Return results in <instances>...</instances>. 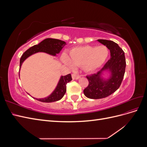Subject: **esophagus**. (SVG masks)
Returning <instances> with one entry per match:
<instances>
[{
  "mask_svg": "<svg viewBox=\"0 0 147 147\" xmlns=\"http://www.w3.org/2000/svg\"><path fill=\"white\" fill-rule=\"evenodd\" d=\"M72 77L73 78V80H78L80 78V76L78 75H76V74H72Z\"/></svg>",
  "mask_w": 147,
  "mask_h": 147,
  "instance_id": "1",
  "label": "esophagus"
}]
</instances>
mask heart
Returning a JSON list of instances; mask_svg holds the SVG:
<instances>
[{
    "label": "heart",
    "instance_id": "heart-1",
    "mask_svg": "<svg viewBox=\"0 0 147 147\" xmlns=\"http://www.w3.org/2000/svg\"><path fill=\"white\" fill-rule=\"evenodd\" d=\"M109 56V50L105 46H83L72 49L69 52V58L66 55L62 56V60L69 67L73 64L82 66L83 70L91 73L104 64Z\"/></svg>",
    "mask_w": 147,
    "mask_h": 147
}]
</instances>
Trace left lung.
Wrapping results in <instances>:
<instances>
[{"label":"left lung","mask_w":147,"mask_h":147,"mask_svg":"<svg viewBox=\"0 0 147 147\" xmlns=\"http://www.w3.org/2000/svg\"><path fill=\"white\" fill-rule=\"evenodd\" d=\"M97 41L110 50L111 57L98 72L86 76L89 84L83 92L88 98L92 99L105 98L116 91L121 85L126 69L124 53L117 43L103 39H99ZM105 71L109 72L108 79L102 77Z\"/></svg>","instance_id":"obj_1"}]
</instances>
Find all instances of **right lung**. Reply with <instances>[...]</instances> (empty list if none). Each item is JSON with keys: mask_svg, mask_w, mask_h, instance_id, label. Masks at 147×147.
Listing matches in <instances>:
<instances>
[{"mask_svg": "<svg viewBox=\"0 0 147 147\" xmlns=\"http://www.w3.org/2000/svg\"><path fill=\"white\" fill-rule=\"evenodd\" d=\"M65 45L66 43L65 42L58 39L48 38L43 40L38 45L30 47L23 53L20 59V70L22 64L30 56L38 52H43L55 56H56V54H59L61 50ZM72 80V78L70 74L65 75V76H61L55 90L52 92L50 95L44 97V98L37 99L35 97H33V98L42 102H53L59 100L63 98L66 92L67 83L70 82Z\"/></svg>", "mask_w": 147, "mask_h": 147, "instance_id": "right-lung-1", "label": "right lung"}]
</instances>
